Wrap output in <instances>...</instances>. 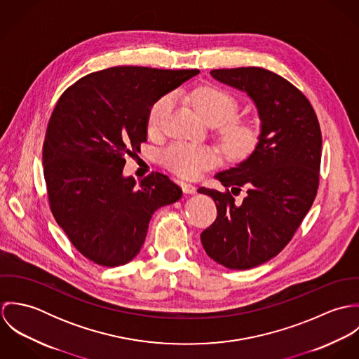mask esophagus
<instances>
[{
	"instance_id": "34e87169",
	"label": "esophagus",
	"mask_w": 359,
	"mask_h": 359,
	"mask_svg": "<svg viewBox=\"0 0 359 359\" xmlns=\"http://www.w3.org/2000/svg\"><path fill=\"white\" fill-rule=\"evenodd\" d=\"M181 187H182V191H184V194H187V195H194V194L196 192V188H195L192 184H187V182H182V184H181Z\"/></svg>"
}]
</instances>
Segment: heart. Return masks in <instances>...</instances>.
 I'll use <instances>...</instances> for the list:
<instances>
[{"mask_svg": "<svg viewBox=\"0 0 359 359\" xmlns=\"http://www.w3.org/2000/svg\"><path fill=\"white\" fill-rule=\"evenodd\" d=\"M191 101L198 114L205 123L221 128V144L231 157H245L256 149L261 135V127L255 118H233L238 113V102L225 91L215 87H202L192 93ZM172 97L164 95L152 104L148 114L149 131H157L168 114ZM163 164L177 175L194 180L212 167L217 154L205 145L175 142L161 154Z\"/></svg>", "mask_w": 359, "mask_h": 359, "instance_id": "heart-1", "label": "heart"}]
</instances>
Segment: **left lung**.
I'll return each mask as SVG.
<instances>
[{"mask_svg": "<svg viewBox=\"0 0 359 359\" xmlns=\"http://www.w3.org/2000/svg\"><path fill=\"white\" fill-rule=\"evenodd\" d=\"M211 77L246 93L256 104L261 135L256 149L215 174L226 189L199 188L212 198L217 218L201 235L210 258L229 269H249L282 252L307 215L319 185L322 135L302 91L262 67L217 69ZM243 187L247 196L234 202Z\"/></svg>", "mask_w": 359, "mask_h": 359, "instance_id": "1", "label": "left lung"}]
</instances>
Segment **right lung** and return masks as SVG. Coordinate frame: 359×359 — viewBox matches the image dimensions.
I'll return each mask as SVG.
<instances>
[{
  "instance_id": "right-lung-1",
  "label": "right lung",
  "mask_w": 359,
  "mask_h": 359,
  "mask_svg": "<svg viewBox=\"0 0 359 359\" xmlns=\"http://www.w3.org/2000/svg\"><path fill=\"white\" fill-rule=\"evenodd\" d=\"M196 74L110 67L80 79L56 103L43 148L50 205L73 246L95 264L135 258L154 211L181 199L167 175L152 172L138 184L123 168L147 141L152 104Z\"/></svg>"
}]
</instances>
